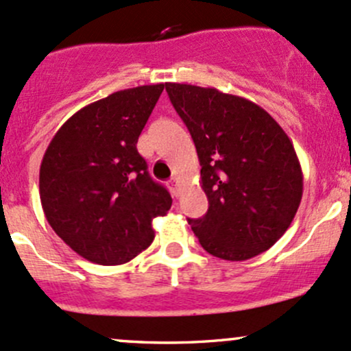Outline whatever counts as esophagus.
I'll list each match as a JSON object with an SVG mask.
<instances>
[{"instance_id": "34e87169", "label": "esophagus", "mask_w": 351, "mask_h": 351, "mask_svg": "<svg viewBox=\"0 0 351 351\" xmlns=\"http://www.w3.org/2000/svg\"><path fill=\"white\" fill-rule=\"evenodd\" d=\"M169 186H171V190H173V193H178V180L176 178H171L169 180Z\"/></svg>"}]
</instances>
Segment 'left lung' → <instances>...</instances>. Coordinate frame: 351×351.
<instances>
[{"label":"left lung","mask_w":351,"mask_h":351,"mask_svg":"<svg viewBox=\"0 0 351 351\" xmlns=\"http://www.w3.org/2000/svg\"><path fill=\"white\" fill-rule=\"evenodd\" d=\"M165 86L202 167L208 211L188 219L199 245L228 261L267 252L291 225L303 195L302 167L288 134L241 96L184 83Z\"/></svg>","instance_id":"obj_1"}]
</instances>
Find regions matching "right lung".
Returning <instances> with one entry per match:
<instances>
[{"label":"right lung","mask_w":351,"mask_h":351,"mask_svg":"<svg viewBox=\"0 0 351 351\" xmlns=\"http://www.w3.org/2000/svg\"><path fill=\"white\" fill-rule=\"evenodd\" d=\"M163 88H130L82 108L46 148L40 167L45 217L91 263L133 260L155 238L153 218L171 208L167 188L153 182L136 149Z\"/></svg>","instance_id":"right-lung-1"}]
</instances>
